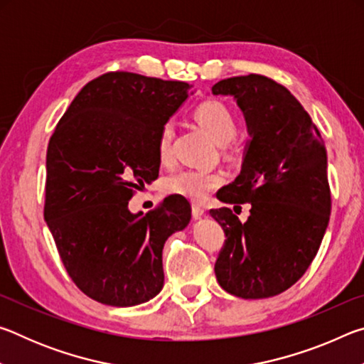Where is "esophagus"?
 Here are the masks:
<instances>
[{
  "label": "esophagus",
  "mask_w": 364,
  "mask_h": 364,
  "mask_svg": "<svg viewBox=\"0 0 364 364\" xmlns=\"http://www.w3.org/2000/svg\"><path fill=\"white\" fill-rule=\"evenodd\" d=\"M205 213V208H204V205H200V204H193V215H194V218H200L202 215Z\"/></svg>",
  "instance_id": "1"
}]
</instances>
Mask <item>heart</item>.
Returning <instances> with one entry per match:
<instances>
[{"instance_id":"1","label":"heart","mask_w":364,"mask_h":364,"mask_svg":"<svg viewBox=\"0 0 364 364\" xmlns=\"http://www.w3.org/2000/svg\"><path fill=\"white\" fill-rule=\"evenodd\" d=\"M196 120L221 144L230 143L236 136L239 123L230 106L218 100L204 101L196 107ZM173 136L175 125L167 120L160 127L157 134V156L160 162L170 164L173 160ZM225 183L223 171L184 168L168 176L164 181V191L168 194L184 196L191 200H204L213 189Z\"/></svg>"}]
</instances>
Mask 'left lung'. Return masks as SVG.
Masks as SVG:
<instances>
[{"instance_id":"left-lung-1","label":"left lung","mask_w":364,"mask_h":364,"mask_svg":"<svg viewBox=\"0 0 364 364\" xmlns=\"http://www.w3.org/2000/svg\"><path fill=\"white\" fill-rule=\"evenodd\" d=\"M212 93L236 97L252 136L241 173L217 194L226 204H250L247 221L228 207L210 210L226 236L215 274L236 297H273L305 274L329 223L324 141L291 91L268 77L221 80Z\"/></svg>"}]
</instances>
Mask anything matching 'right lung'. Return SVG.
Instances as JSON below:
<instances>
[{"instance_id":"1","label":"right lung","mask_w":364,"mask_h":364,"mask_svg":"<svg viewBox=\"0 0 364 364\" xmlns=\"http://www.w3.org/2000/svg\"><path fill=\"white\" fill-rule=\"evenodd\" d=\"M191 88L102 73L83 86L49 138L45 220L70 279L100 304L139 305L164 287V244L188 226L189 202L168 196L133 215L128 200L159 176V130Z\"/></svg>"}]
</instances>
